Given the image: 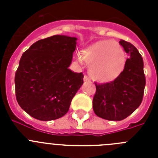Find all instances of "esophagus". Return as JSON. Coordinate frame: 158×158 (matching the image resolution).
<instances>
[{"label":"esophagus","instance_id":"34e87169","mask_svg":"<svg viewBox=\"0 0 158 158\" xmlns=\"http://www.w3.org/2000/svg\"><path fill=\"white\" fill-rule=\"evenodd\" d=\"M84 81H85V82H90V81H91V80H90V78H89V77L86 76V75H85V77H84Z\"/></svg>","mask_w":158,"mask_h":158}]
</instances>
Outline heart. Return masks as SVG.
Returning <instances> with one entry per match:
<instances>
[{"label": "heart", "mask_w": 158, "mask_h": 158, "mask_svg": "<svg viewBox=\"0 0 158 158\" xmlns=\"http://www.w3.org/2000/svg\"><path fill=\"white\" fill-rule=\"evenodd\" d=\"M78 60H84L89 65V74L100 83L111 82L119 77L125 68L127 54L116 41H100L89 47L83 54H78Z\"/></svg>", "instance_id": "1"}]
</instances>
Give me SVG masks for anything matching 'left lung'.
I'll use <instances>...</instances> for the list:
<instances>
[{"instance_id":"1","label":"left lung","mask_w":158,"mask_h":158,"mask_svg":"<svg viewBox=\"0 0 158 158\" xmlns=\"http://www.w3.org/2000/svg\"><path fill=\"white\" fill-rule=\"evenodd\" d=\"M119 43L129 57L123 73L111 82L95 83L93 111L107 120L120 121L131 115L142 103L146 85L143 59L139 51L131 43L120 40Z\"/></svg>"}]
</instances>
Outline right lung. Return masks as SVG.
<instances>
[{
  "mask_svg": "<svg viewBox=\"0 0 158 158\" xmlns=\"http://www.w3.org/2000/svg\"><path fill=\"white\" fill-rule=\"evenodd\" d=\"M77 40L53 35L33 43L22 55L15 75L16 100L33 118L54 120L69 111L83 85V73L69 69Z\"/></svg>",
  "mask_w": 158,
  "mask_h": 158,
  "instance_id": "add662e5",
  "label": "right lung"
}]
</instances>
